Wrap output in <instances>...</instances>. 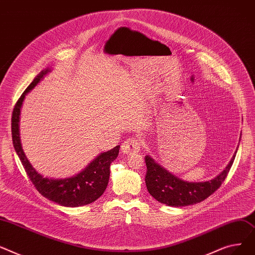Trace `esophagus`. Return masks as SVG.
<instances>
[{
	"mask_svg": "<svg viewBox=\"0 0 255 255\" xmlns=\"http://www.w3.org/2000/svg\"><path fill=\"white\" fill-rule=\"evenodd\" d=\"M141 143L136 138H129L122 145V151L126 154H133L140 151Z\"/></svg>",
	"mask_w": 255,
	"mask_h": 255,
	"instance_id": "obj_1",
	"label": "esophagus"
}]
</instances>
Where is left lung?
I'll list each match as a JSON object with an SVG mask.
<instances>
[{"mask_svg":"<svg viewBox=\"0 0 255 255\" xmlns=\"http://www.w3.org/2000/svg\"><path fill=\"white\" fill-rule=\"evenodd\" d=\"M236 152L228 167L217 177L206 182L183 181L162 168L152 157L146 155L145 182L147 189L155 200L168 206L183 207L200 203L210 197L226 180L235 160Z\"/></svg>","mask_w":255,"mask_h":255,"instance_id":"left-lung-1","label":"left lung"}]
</instances>
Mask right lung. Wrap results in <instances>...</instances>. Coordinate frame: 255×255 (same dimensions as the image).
<instances>
[{"mask_svg": "<svg viewBox=\"0 0 255 255\" xmlns=\"http://www.w3.org/2000/svg\"><path fill=\"white\" fill-rule=\"evenodd\" d=\"M48 72H50L49 69L43 70L34 79V81L27 86L21 97L15 104L11 118L13 146L26 172V175L31 179L34 186L43 197L65 207L85 206L98 200L106 189L109 182L110 164L117 157L121 146L117 145L111 150L101 153L82 172L71 178H46L40 175L32 167V164L29 163L22 150L20 143L18 125L20 108L25 95L29 91H32Z\"/></svg>", "mask_w": 255, "mask_h": 255, "instance_id": "right-lung-1", "label": "right lung"}]
</instances>
